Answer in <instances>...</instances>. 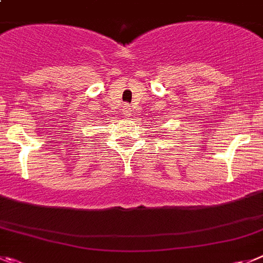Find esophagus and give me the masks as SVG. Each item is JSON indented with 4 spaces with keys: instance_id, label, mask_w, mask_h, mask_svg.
Wrapping results in <instances>:
<instances>
[{
    "instance_id": "34e87169",
    "label": "esophagus",
    "mask_w": 263,
    "mask_h": 263,
    "mask_svg": "<svg viewBox=\"0 0 263 263\" xmlns=\"http://www.w3.org/2000/svg\"><path fill=\"white\" fill-rule=\"evenodd\" d=\"M125 113H126L127 116H129V113H132V108H130V105H125Z\"/></svg>"
}]
</instances>
